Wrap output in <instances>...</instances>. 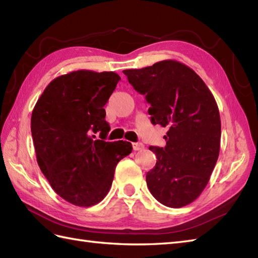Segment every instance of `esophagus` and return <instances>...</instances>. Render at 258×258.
I'll use <instances>...</instances> for the list:
<instances>
[{
	"mask_svg": "<svg viewBox=\"0 0 258 258\" xmlns=\"http://www.w3.org/2000/svg\"><path fill=\"white\" fill-rule=\"evenodd\" d=\"M143 149H144V144L141 143V142H138V143H133L134 151H142Z\"/></svg>",
	"mask_w": 258,
	"mask_h": 258,
	"instance_id": "1",
	"label": "esophagus"
}]
</instances>
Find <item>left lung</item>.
<instances>
[{"label": "left lung", "instance_id": "8db88e82", "mask_svg": "<svg viewBox=\"0 0 258 258\" xmlns=\"http://www.w3.org/2000/svg\"><path fill=\"white\" fill-rule=\"evenodd\" d=\"M123 73L145 95L152 123L168 128L165 147L150 146L157 160L146 174L147 187L167 207L190 204L206 187L220 155L221 117L215 98L193 70L175 59Z\"/></svg>", "mask_w": 258, "mask_h": 258}]
</instances>
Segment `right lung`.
<instances>
[{
    "label": "right lung",
    "mask_w": 258,
    "mask_h": 258,
    "mask_svg": "<svg viewBox=\"0 0 258 258\" xmlns=\"http://www.w3.org/2000/svg\"><path fill=\"white\" fill-rule=\"evenodd\" d=\"M119 80L114 72L73 71L54 79L33 108L38 166L54 191L73 205L100 203L117 163L133 150L130 142L105 141L109 125L103 107Z\"/></svg>",
    "instance_id": "add662e5"
}]
</instances>
